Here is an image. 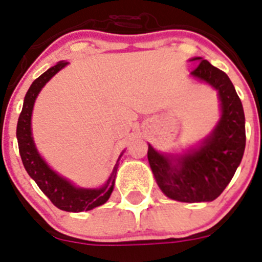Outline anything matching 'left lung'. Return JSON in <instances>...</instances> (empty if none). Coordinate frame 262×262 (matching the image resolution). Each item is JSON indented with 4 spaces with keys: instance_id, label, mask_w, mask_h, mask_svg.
I'll list each match as a JSON object with an SVG mask.
<instances>
[{
    "instance_id": "1",
    "label": "left lung",
    "mask_w": 262,
    "mask_h": 262,
    "mask_svg": "<svg viewBox=\"0 0 262 262\" xmlns=\"http://www.w3.org/2000/svg\"><path fill=\"white\" fill-rule=\"evenodd\" d=\"M191 75L219 90L221 120L198 150L176 159L161 155L148 145L147 158L159 187L178 202H212L221 195L241 164L246 147V126L242 102L224 71L203 58Z\"/></svg>"
}]
</instances>
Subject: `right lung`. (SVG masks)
I'll return each mask as SVG.
<instances>
[{
	"label": "right lung",
	"mask_w": 262,
	"mask_h": 262,
	"mask_svg": "<svg viewBox=\"0 0 262 262\" xmlns=\"http://www.w3.org/2000/svg\"><path fill=\"white\" fill-rule=\"evenodd\" d=\"M67 66V62H58L54 67L49 68L40 77L32 82L24 98L23 110L18 120L16 126V138H18L19 152L27 173L35 180L41 191L50 199L57 208L67 212H82L104 204L108 200L115 185V176L117 167L115 165L107 183L101 189H80L75 187L67 180L58 176L57 173L48 167L45 161L38 155L33 143L31 133V116L36 97L38 95L43 85L49 81L57 72Z\"/></svg>",
	"instance_id": "1"
}]
</instances>
